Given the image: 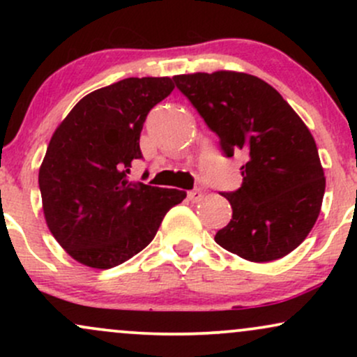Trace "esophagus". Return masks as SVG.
<instances>
[{
  "instance_id": "34e87169",
  "label": "esophagus",
  "mask_w": 357,
  "mask_h": 357,
  "mask_svg": "<svg viewBox=\"0 0 357 357\" xmlns=\"http://www.w3.org/2000/svg\"><path fill=\"white\" fill-rule=\"evenodd\" d=\"M188 199H190L191 203H199L203 199V191L202 190L188 191Z\"/></svg>"
}]
</instances>
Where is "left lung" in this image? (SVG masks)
<instances>
[{"label": "left lung", "mask_w": 357, "mask_h": 357, "mask_svg": "<svg viewBox=\"0 0 357 357\" xmlns=\"http://www.w3.org/2000/svg\"><path fill=\"white\" fill-rule=\"evenodd\" d=\"M173 80L218 136L221 153L247 155L241 186L220 192L233 215L216 243L250 261H272L296 250L312 230L326 190L317 146L302 119L272 85L248 73Z\"/></svg>", "instance_id": "obj_1"}]
</instances>
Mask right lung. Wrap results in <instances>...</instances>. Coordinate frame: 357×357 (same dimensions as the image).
<instances>
[{
    "label": "right lung",
    "instance_id": "obj_1",
    "mask_svg": "<svg viewBox=\"0 0 357 357\" xmlns=\"http://www.w3.org/2000/svg\"><path fill=\"white\" fill-rule=\"evenodd\" d=\"M173 89L169 77H129L93 90L52 136L38 174L45 220L80 264H124L186 198L184 191L127 179L134 159L142 158L139 137L147 114Z\"/></svg>",
    "mask_w": 357,
    "mask_h": 357
}]
</instances>
